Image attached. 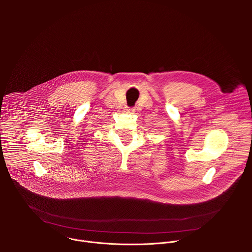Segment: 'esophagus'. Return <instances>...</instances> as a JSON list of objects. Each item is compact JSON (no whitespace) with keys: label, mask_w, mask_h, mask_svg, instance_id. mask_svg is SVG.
I'll use <instances>...</instances> for the list:
<instances>
[{"label":"esophagus","mask_w":252,"mask_h":252,"mask_svg":"<svg viewBox=\"0 0 252 252\" xmlns=\"http://www.w3.org/2000/svg\"><path fill=\"white\" fill-rule=\"evenodd\" d=\"M126 113H134L135 109H126Z\"/></svg>","instance_id":"34e87169"}]
</instances>
